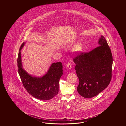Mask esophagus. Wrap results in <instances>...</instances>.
Returning a JSON list of instances; mask_svg holds the SVG:
<instances>
[{
  "instance_id": "obj_1",
  "label": "esophagus",
  "mask_w": 126,
  "mask_h": 126,
  "mask_svg": "<svg viewBox=\"0 0 126 126\" xmlns=\"http://www.w3.org/2000/svg\"><path fill=\"white\" fill-rule=\"evenodd\" d=\"M66 66H67V68H68V69H71L72 68V65H71V64L70 63H67V65H66Z\"/></svg>"
}]
</instances>
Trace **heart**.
Instances as JSON below:
<instances>
[{"label": "heart", "instance_id": "b5f03b06", "mask_svg": "<svg viewBox=\"0 0 126 126\" xmlns=\"http://www.w3.org/2000/svg\"><path fill=\"white\" fill-rule=\"evenodd\" d=\"M82 50V46L80 43H78L73 46L72 49V52L76 53H79Z\"/></svg>", "mask_w": 126, "mask_h": 126}]
</instances>
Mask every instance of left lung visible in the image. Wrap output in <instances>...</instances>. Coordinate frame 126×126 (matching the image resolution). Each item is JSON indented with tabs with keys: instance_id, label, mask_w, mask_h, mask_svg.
<instances>
[{
	"instance_id": "left-lung-1",
	"label": "left lung",
	"mask_w": 126,
	"mask_h": 126,
	"mask_svg": "<svg viewBox=\"0 0 126 126\" xmlns=\"http://www.w3.org/2000/svg\"><path fill=\"white\" fill-rule=\"evenodd\" d=\"M99 46L73 59L79 80L78 93L85 98L96 96L109 85L112 78V57L105 38L101 35Z\"/></svg>"
}]
</instances>
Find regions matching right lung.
<instances>
[{
  "label": "right lung",
  "mask_w": 126,
  "mask_h": 126,
  "mask_svg": "<svg viewBox=\"0 0 126 126\" xmlns=\"http://www.w3.org/2000/svg\"><path fill=\"white\" fill-rule=\"evenodd\" d=\"M25 42L22 43L17 59L18 72L25 88L32 96L40 100H49L59 92V79L63 73V65L61 62L52 63L46 74L41 77L30 75L23 68L21 50Z\"/></svg>",
  "instance_id": "right-lung-1"
}]
</instances>
